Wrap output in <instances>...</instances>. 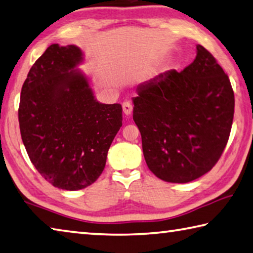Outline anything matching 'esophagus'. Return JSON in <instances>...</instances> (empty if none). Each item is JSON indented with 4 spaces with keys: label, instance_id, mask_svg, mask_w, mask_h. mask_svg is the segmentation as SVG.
Instances as JSON below:
<instances>
[{
    "label": "esophagus",
    "instance_id": "34e87169",
    "mask_svg": "<svg viewBox=\"0 0 253 253\" xmlns=\"http://www.w3.org/2000/svg\"><path fill=\"white\" fill-rule=\"evenodd\" d=\"M123 111L126 115H130L132 112V104L129 102V100H125L123 103Z\"/></svg>",
    "mask_w": 253,
    "mask_h": 253
}]
</instances>
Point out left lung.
Returning a JSON list of instances; mask_svg holds the SVG:
<instances>
[{
  "label": "left lung",
  "instance_id": "8db88e82",
  "mask_svg": "<svg viewBox=\"0 0 253 253\" xmlns=\"http://www.w3.org/2000/svg\"><path fill=\"white\" fill-rule=\"evenodd\" d=\"M132 118L149 170L185 183L210 171L230 136L235 94L230 80L208 49L182 72H165L138 87Z\"/></svg>",
  "mask_w": 253,
  "mask_h": 253
}]
</instances>
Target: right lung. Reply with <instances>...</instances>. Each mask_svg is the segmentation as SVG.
<instances>
[{
  "mask_svg": "<svg viewBox=\"0 0 253 253\" xmlns=\"http://www.w3.org/2000/svg\"><path fill=\"white\" fill-rule=\"evenodd\" d=\"M82 62L74 45L52 44L22 86L18 123L27 155L54 187L79 190L97 180L123 124L121 104H100L88 82L73 70Z\"/></svg>",
  "mask_w": 253,
  "mask_h": 253,
  "instance_id": "1",
  "label": "right lung"
}]
</instances>
